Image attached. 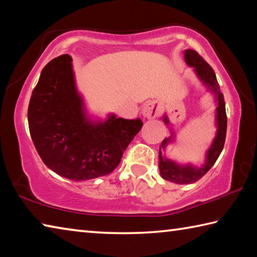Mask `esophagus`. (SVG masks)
I'll return each instance as SVG.
<instances>
[{"mask_svg": "<svg viewBox=\"0 0 257 257\" xmlns=\"http://www.w3.org/2000/svg\"><path fill=\"white\" fill-rule=\"evenodd\" d=\"M159 114V106L154 102L147 103L143 107V115L147 119H154Z\"/></svg>", "mask_w": 257, "mask_h": 257, "instance_id": "34e87169", "label": "esophagus"}]
</instances>
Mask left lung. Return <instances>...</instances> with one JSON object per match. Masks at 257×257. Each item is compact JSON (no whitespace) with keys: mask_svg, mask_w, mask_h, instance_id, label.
<instances>
[{"mask_svg":"<svg viewBox=\"0 0 257 257\" xmlns=\"http://www.w3.org/2000/svg\"><path fill=\"white\" fill-rule=\"evenodd\" d=\"M185 61L189 67L194 68V71L197 77L203 81L211 92L215 95L216 99V110H215V123H216V135L214 141H213L210 149L206 152V160L203 167L196 168L191 164L180 165L173 161L164 158L161 150L167 146L168 143L173 141V133L169 138H165L160 146L159 153V169L161 177L163 179L175 182L179 185H188L196 182L197 180L205 175L210 169L214 165L217 158L223 150L225 134H227V113H225V103L223 94L220 92L219 82L216 80V76L212 67L199 55L196 51L186 50L185 52ZM163 121L169 124V120L167 115L163 116Z\"/></svg>","mask_w":257,"mask_h":257,"instance_id":"left-lung-1","label":"left lung"}]
</instances>
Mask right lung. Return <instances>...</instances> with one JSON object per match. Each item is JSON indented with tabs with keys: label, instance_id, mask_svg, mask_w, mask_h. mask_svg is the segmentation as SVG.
Instances as JSON below:
<instances>
[{
	"label": "right lung",
	"instance_id": "1",
	"mask_svg": "<svg viewBox=\"0 0 257 257\" xmlns=\"http://www.w3.org/2000/svg\"><path fill=\"white\" fill-rule=\"evenodd\" d=\"M71 61L63 54L43 69L30 97L28 124L46 167L67 179L81 181L114 170L143 122L114 114L105 121L90 120L76 88Z\"/></svg>",
	"mask_w": 257,
	"mask_h": 257
}]
</instances>
